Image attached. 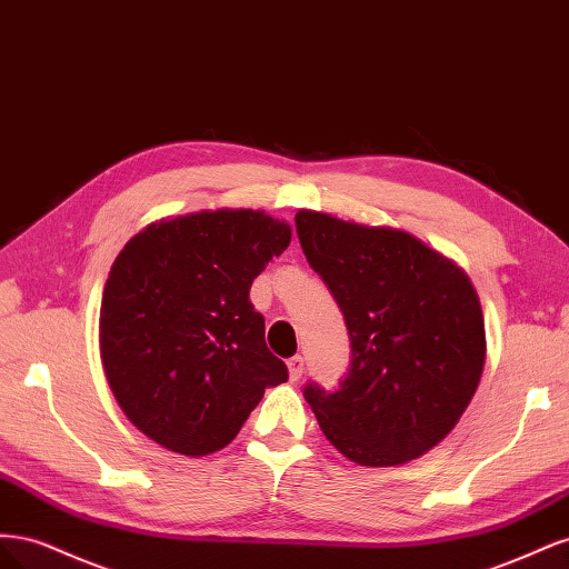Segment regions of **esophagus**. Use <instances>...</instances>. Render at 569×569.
Returning <instances> with one entry per match:
<instances>
[{"label": "esophagus", "instance_id": "obj_1", "mask_svg": "<svg viewBox=\"0 0 569 569\" xmlns=\"http://www.w3.org/2000/svg\"><path fill=\"white\" fill-rule=\"evenodd\" d=\"M303 366H306V360H303V356H291L289 360H287V368H289V377H291V380H299V377L303 375Z\"/></svg>", "mask_w": 569, "mask_h": 569}]
</instances>
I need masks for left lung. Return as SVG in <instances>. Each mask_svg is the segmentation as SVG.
I'll use <instances>...</instances> for the list:
<instances>
[{"mask_svg":"<svg viewBox=\"0 0 569 569\" xmlns=\"http://www.w3.org/2000/svg\"><path fill=\"white\" fill-rule=\"evenodd\" d=\"M295 222L351 339L339 387H303L322 435L370 468L420 458L456 427L485 370V318L472 282L401 230L316 211H299Z\"/></svg>","mask_w":569,"mask_h":569,"instance_id":"1","label":"left lung"}]
</instances>
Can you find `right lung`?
Returning a JSON list of instances; mask_svg holds the SVG:
<instances>
[{
    "mask_svg": "<svg viewBox=\"0 0 569 569\" xmlns=\"http://www.w3.org/2000/svg\"><path fill=\"white\" fill-rule=\"evenodd\" d=\"M291 239L261 211H201L151 222L111 266L101 363L118 406L182 456L228 446L287 366L266 347L249 289Z\"/></svg>",
    "mask_w": 569,
    "mask_h": 569,
    "instance_id": "right-lung-1",
    "label": "right lung"
}]
</instances>
